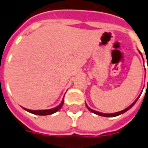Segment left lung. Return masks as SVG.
<instances>
[{
	"label": "left lung",
	"mask_w": 148,
	"mask_h": 148,
	"mask_svg": "<svg viewBox=\"0 0 148 148\" xmlns=\"http://www.w3.org/2000/svg\"><path fill=\"white\" fill-rule=\"evenodd\" d=\"M141 55H142V54H141ZM147 81H148V80H147ZM139 97H140V96H139L138 97H137V99H136V101H135L133 102V104H131V105H130V106H129L128 108H125V109L123 110V111H121V112H115V113H112V114H104V113H101V112H97V111H94V110H92V109H91V108H89L88 106H87V105H86V107H87V108H88V109L90 110V111L91 112H93V113H94V114H96V115H101V116H104V117H115V116H117V115H121V114H123V113H124V112H127V111H128L129 109H130L131 108L133 107V105H134V104H135V103H136V101H137V100H138Z\"/></svg>",
	"instance_id": "1"
}]
</instances>
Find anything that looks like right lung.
<instances>
[{"mask_svg":"<svg viewBox=\"0 0 148 148\" xmlns=\"http://www.w3.org/2000/svg\"><path fill=\"white\" fill-rule=\"evenodd\" d=\"M64 104V99L62 100V103L58 106V107L54 108H52V109H48V110H29L26 109V108H24L25 111L30 112V113H33V114H35V115H51V114H54L55 112H57L58 110L61 109V108L62 107V105Z\"/></svg>","mask_w":148,"mask_h":148,"instance_id":"1","label":"right lung"}]
</instances>
